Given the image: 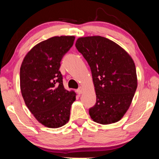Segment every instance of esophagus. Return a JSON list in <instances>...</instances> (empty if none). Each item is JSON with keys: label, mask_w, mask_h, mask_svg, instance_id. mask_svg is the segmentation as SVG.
Returning <instances> with one entry per match:
<instances>
[{"label": "esophagus", "mask_w": 159, "mask_h": 159, "mask_svg": "<svg viewBox=\"0 0 159 159\" xmlns=\"http://www.w3.org/2000/svg\"><path fill=\"white\" fill-rule=\"evenodd\" d=\"M77 92L79 95H81L82 92H83V89H82V88H80L79 89H77Z\"/></svg>", "instance_id": "34e87169"}]
</instances>
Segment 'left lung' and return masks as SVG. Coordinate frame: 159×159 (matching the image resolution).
<instances>
[{"label":"left lung","mask_w":159,"mask_h":159,"mask_svg":"<svg viewBox=\"0 0 159 159\" xmlns=\"http://www.w3.org/2000/svg\"><path fill=\"white\" fill-rule=\"evenodd\" d=\"M75 45L92 72L96 103L89 110L91 119L101 125L117 122L129 109L138 87L133 59L104 37H81Z\"/></svg>","instance_id":"8db88e82"}]
</instances>
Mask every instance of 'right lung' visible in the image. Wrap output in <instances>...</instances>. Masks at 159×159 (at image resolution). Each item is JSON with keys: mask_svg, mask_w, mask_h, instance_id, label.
I'll use <instances>...</instances> for the list:
<instances>
[{"mask_svg": "<svg viewBox=\"0 0 159 159\" xmlns=\"http://www.w3.org/2000/svg\"><path fill=\"white\" fill-rule=\"evenodd\" d=\"M75 39V36H55L43 40L26 54L21 63V95L34 118L46 127H61L69 120L77 95L64 88L59 68Z\"/></svg>", "mask_w": 159, "mask_h": 159, "instance_id": "right-lung-1", "label": "right lung"}]
</instances>
